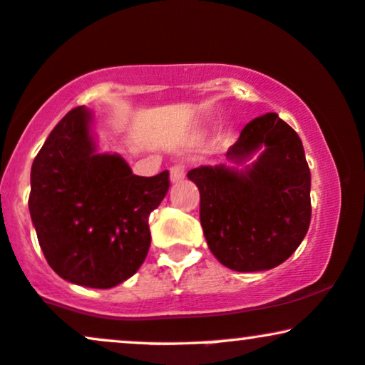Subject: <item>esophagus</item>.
<instances>
[{"instance_id":"obj_1","label":"esophagus","mask_w":365,"mask_h":365,"mask_svg":"<svg viewBox=\"0 0 365 365\" xmlns=\"http://www.w3.org/2000/svg\"><path fill=\"white\" fill-rule=\"evenodd\" d=\"M170 177L171 182H180V180L185 178V166L183 165H175L170 168Z\"/></svg>"}]
</instances>
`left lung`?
Wrapping results in <instances>:
<instances>
[{
  "label": "left lung",
  "mask_w": 365,
  "mask_h": 365,
  "mask_svg": "<svg viewBox=\"0 0 365 365\" xmlns=\"http://www.w3.org/2000/svg\"><path fill=\"white\" fill-rule=\"evenodd\" d=\"M245 170L200 166L187 173L200 192V225L223 266L252 273L279 266L295 252L311 225V170L304 145L276 113L254 118L226 153Z\"/></svg>",
  "instance_id": "obj_1"
}]
</instances>
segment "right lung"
Instances as JSON below:
<instances>
[{"mask_svg": "<svg viewBox=\"0 0 365 365\" xmlns=\"http://www.w3.org/2000/svg\"><path fill=\"white\" fill-rule=\"evenodd\" d=\"M91 121L78 106L49 133L32 163L29 211L54 273L113 288L148 255L149 215L165 199L170 173L137 177L118 154L96 153Z\"/></svg>", "mask_w": 365, "mask_h": 365, "instance_id": "right-lung-1", "label": "right lung"}]
</instances>
